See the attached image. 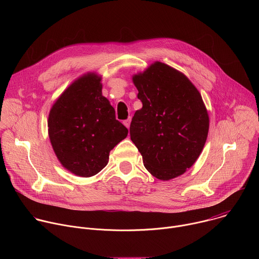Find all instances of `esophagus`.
<instances>
[{
  "instance_id": "34e87169",
  "label": "esophagus",
  "mask_w": 259,
  "mask_h": 259,
  "mask_svg": "<svg viewBox=\"0 0 259 259\" xmlns=\"http://www.w3.org/2000/svg\"><path fill=\"white\" fill-rule=\"evenodd\" d=\"M130 123H131V118H128L127 120H125L124 122H123V124L129 129V127H130Z\"/></svg>"
}]
</instances>
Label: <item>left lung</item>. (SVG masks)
I'll return each mask as SVG.
<instances>
[{
    "label": "left lung",
    "instance_id": "left-lung-1",
    "mask_svg": "<svg viewBox=\"0 0 259 259\" xmlns=\"http://www.w3.org/2000/svg\"><path fill=\"white\" fill-rule=\"evenodd\" d=\"M132 81L142 107L132 118L130 136L144 167L160 180L182 175L199 158L209 131L199 90L184 73L160 61Z\"/></svg>",
    "mask_w": 259,
    "mask_h": 259
}]
</instances>
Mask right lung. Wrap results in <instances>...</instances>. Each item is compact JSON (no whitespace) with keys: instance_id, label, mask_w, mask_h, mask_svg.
<instances>
[{"instance_id":"obj_1","label":"right lung","mask_w":259,"mask_h":259,"mask_svg":"<svg viewBox=\"0 0 259 259\" xmlns=\"http://www.w3.org/2000/svg\"><path fill=\"white\" fill-rule=\"evenodd\" d=\"M48 134L60 164L77 176L90 177L107 165L109 152L127 137L128 129L102 95L101 76L87 72L52 105Z\"/></svg>"}]
</instances>
